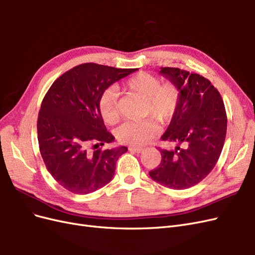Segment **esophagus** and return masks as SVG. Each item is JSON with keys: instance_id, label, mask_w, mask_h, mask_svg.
<instances>
[{"instance_id": "obj_1", "label": "esophagus", "mask_w": 255, "mask_h": 255, "mask_svg": "<svg viewBox=\"0 0 255 255\" xmlns=\"http://www.w3.org/2000/svg\"><path fill=\"white\" fill-rule=\"evenodd\" d=\"M128 150L129 152L133 153H141L143 151V148H140V146H129Z\"/></svg>"}]
</instances>
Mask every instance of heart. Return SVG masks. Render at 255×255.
<instances>
[{"label": "heart", "mask_w": 255, "mask_h": 255, "mask_svg": "<svg viewBox=\"0 0 255 255\" xmlns=\"http://www.w3.org/2000/svg\"><path fill=\"white\" fill-rule=\"evenodd\" d=\"M123 87L144 100L143 114L165 123L170 120L179 105L180 92L173 84L160 85L157 76L140 72L128 78ZM118 96L114 88H106L99 97L98 107L102 119L113 125L118 119ZM158 127L152 120L128 121L116 132L118 140L129 145H141L157 133Z\"/></svg>", "instance_id": "heart-1"}]
</instances>
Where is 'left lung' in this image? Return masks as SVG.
<instances>
[{"label":"left lung","mask_w":255,"mask_h":255,"mask_svg":"<svg viewBox=\"0 0 255 255\" xmlns=\"http://www.w3.org/2000/svg\"><path fill=\"white\" fill-rule=\"evenodd\" d=\"M159 74L180 92L176 112L161 136L176 145L160 150V164L149 174L166 187L186 189L205 179L220 156L227 134L225 104L201 75L170 67H161Z\"/></svg>","instance_id":"8db88e82"}]
</instances>
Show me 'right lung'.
<instances>
[{
  "instance_id": "obj_1",
  "label": "right lung",
  "mask_w": 255,
  "mask_h": 255,
  "mask_svg": "<svg viewBox=\"0 0 255 255\" xmlns=\"http://www.w3.org/2000/svg\"><path fill=\"white\" fill-rule=\"evenodd\" d=\"M136 71L94 63L67 71L52 84L41 103L38 142L51 175L67 190L87 195L109 184L127 146L96 149L115 137L107 132L98 101L111 85ZM94 144L95 151L88 148Z\"/></svg>"
}]
</instances>
